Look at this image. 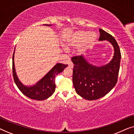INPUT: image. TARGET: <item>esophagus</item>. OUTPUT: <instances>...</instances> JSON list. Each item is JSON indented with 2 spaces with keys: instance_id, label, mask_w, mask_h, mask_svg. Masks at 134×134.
<instances>
[{
  "instance_id": "obj_1",
  "label": "esophagus",
  "mask_w": 134,
  "mask_h": 134,
  "mask_svg": "<svg viewBox=\"0 0 134 134\" xmlns=\"http://www.w3.org/2000/svg\"><path fill=\"white\" fill-rule=\"evenodd\" d=\"M68 66L70 68H72L73 66H74V65H73V63H72V62H69L68 63Z\"/></svg>"
}]
</instances>
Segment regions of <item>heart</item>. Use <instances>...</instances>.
<instances>
[{"mask_svg":"<svg viewBox=\"0 0 134 134\" xmlns=\"http://www.w3.org/2000/svg\"><path fill=\"white\" fill-rule=\"evenodd\" d=\"M97 39L96 33H90L87 31H78L72 34L67 40L65 47L67 49L80 47L79 52H83L86 47L94 43Z\"/></svg>","mask_w":134,"mask_h":134,"instance_id":"heart-1","label":"heart"}]
</instances>
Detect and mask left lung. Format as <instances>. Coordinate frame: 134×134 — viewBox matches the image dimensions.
<instances>
[{
  "instance_id": "1",
  "label": "left lung",
  "mask_w": 134,
  "mask_h": 134,
  "mask_svg": "<svg viewBox=\"0 0 134 134\" xmlns=\"http://www.w3.org/2000/svg\"><path fill=\"white\" fill-rule=\"evenodd\" d=\"M99 41H107L113 47L114 53L110 62L102 66L93 65L84 55L71 58L73 68V85L77 94L89 100L98 99L109 93L116 85L120 60V49L111 35L99 29Z\"/></svg>"
}]
</instances>
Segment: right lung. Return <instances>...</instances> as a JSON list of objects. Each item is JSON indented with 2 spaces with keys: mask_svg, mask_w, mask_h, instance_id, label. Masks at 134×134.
<instances>
[{
  "mask_svg": "<svg viewBox=\"0 0 134 134\" xmlns=\"http://www.w3.org/2000/svg\"><path fill=\"white\" fill-rule=\"evenodd\" d=\"M46 26H51V24H45ZM14 52L13 55V76L16 85L19 90L25 96L32 99L43 100L49 98L52 96L55 90V78L58 74L62 72L68 65L62 63H57L43 77L33 85H25L20 81L16 74L15 66H14Z\"/></svg>",
  "mask_w": 134,
  "mask_h": 134,
  "instance_id": "add662e5",
  "label": "right lung"
}]
</instances>
